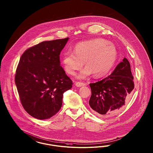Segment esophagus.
<instances>
[{
    "mask_svg": "<svg viewBox=\"0 0 153 153\" xmlns=\"http://www.w3.org/2000/svg\"><path fill=\"white\" fill-rule=\"evenodd\" d=\"M85 83H83V82H77L76 83H75V85L77 86V87H82L83 86H85Z\"/></svg>",
    "mask_w": 153,
    "mask_h": 153,
    "instance_id": "esophagus-1",
    "label": "esophagus"
}]
</instances>
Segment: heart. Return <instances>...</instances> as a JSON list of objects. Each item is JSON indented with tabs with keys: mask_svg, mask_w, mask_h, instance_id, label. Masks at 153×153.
<instances>
[{
	"mask_svg": "<svg viewBox=\"0 0 153 153\" xmlns=\"http://www.w3.org/2000/svg\"><path fill=\"white\" fill-rule=\"evenodd\" d=\"M117 58L115 46L102 39H95L77 44L72 52L65 51L61 62L66 73L74 76L83 66L77 77L85 79L93 74L96 77L104 76L111 70Z\"/></svg>",
	"mask_w": 153,
	"mask_h": 153,
	"instance_id": "1",
	"label": "heart"
}]
</instances>
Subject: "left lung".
<instances>
[{
	"label": "left lung",
	"mask_w": 153,
	"mask_h": 153,
	"mask_svg": "<svg viewBox=\"0 0 153 153\" xmlns=\"http://www.w3.org/2000/svg\"><path fill=\"white\" fill-rule=\"evenodd\" d=\"M130 64L126 58L109 76L90 83L91 96L89 105L98 116L112 115L120 111L134 88Z\"/></svg>",
	"instance_id": "8db88e82"
}]
</instances>
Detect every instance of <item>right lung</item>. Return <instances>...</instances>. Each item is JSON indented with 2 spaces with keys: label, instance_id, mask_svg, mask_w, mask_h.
Segmentation results:
<instances>
[{
  "label": "right lung",
  "instance_id": "add662e5",
  "mask_svg": "<svg viewBox=\"0 0 153 153\" xmlns=\"http://www.w3.org/2000/svg\"><path fill=\"white\" fill-rule=\"evenodd\" d=\"M68 40L42 42L28 49L20 58L15 83L24 109L38 120L55 115L62 105L63 93L72 87L59 60Z\"/></svg>",
  "mask_w": 153,
  "mask_h": 153
}]
</instances>
